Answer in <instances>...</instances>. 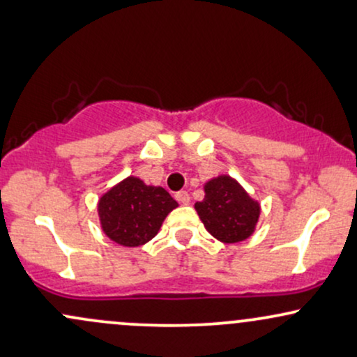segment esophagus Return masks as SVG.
Instances as JSON below:
<instances>
[{
  "mask_svg": "<svg viewBox=\"0 0 357 357\" xmlns=\"http://www.w3.org/2000/svg\"><path fill=\"white\" fill-rule=\"evenodd\" d=\"M176 199H178V203H181V204H188V203L191 202L190 195H188L186 191H179V192H176Z\"/></svg>",
  "mask_w": 357,
  "mask_h": 357,
  "instance_id": "obj_1",
  "label": "esophagus"
}]
</instances>
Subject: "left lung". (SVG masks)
Segmentation results:
<instances>
[{
    "instance_id": "obj_1",
    "label": "left lung",
    "mask_w": 357,
    "mask_h": 357,
    "mask_svg": "<svg viewBox=\"0 0 357 357\" xmlns=\"http://www.w3.org/2000/svg\"><path fill=\"white\" fill-rule=\"evenodd\" d=\"M195 210L210 235L223 243L250 238L260 218V203L228 174L204 183V199L195 204Z\"/></svg>"
}]
</instances>
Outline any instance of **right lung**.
<instances>
[{
  "label": "right lung",
  "mask_w": 357,
  "mask_h": 357,
  "mask_svg": "<svg viewBox=\"0 0 357 357\" xmlns=\"http://www.w3.org/2000/svg\"><path fill=\"white\" fill-rule=\"evenodd\" d=\"M178 202L161 186H147L136 176L122 179L100 196L102 231L122 247H141L158 235Z\"/></svg>",
  "instance_id": "1"
}]
</instances>
